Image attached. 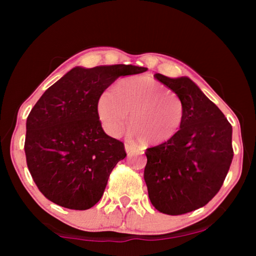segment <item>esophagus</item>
<instances>
[{
	"instance_id": "obj_1",
	"label": "esophagus",
	"mask_w": 256,
	"mask_h": 256,
	"mask_svg": "<svg viewBox=\"0 0 256 256\" xmlns=\"http://www.w3.org/2000/svg\"><path fill=\"white\" fill-rule=\"evenodd\" d=\"M134 149H136V146L130 144H125V150H126V152H131V151H133Z\"/></svg>"
}]
</instances>
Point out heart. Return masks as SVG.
<instances>
[{
	"label": "heart",
	"mask_w": 256,
	"mask_h": 256,
	"mask_svg": "<svg viewBox=\"0 0 256 256\" xmlns=\"http://www.w3.org/2000/svg\"><path fill=\"white\" fill-rule=\"evenodd\" d=\"M132 134L144 146L170 141L182 128L185 106L178 94L151 78H128L112 92L102 94L98 115L112 136H120L128 123Z\"/></svg>",
	"instance_id": "heart-1"
}]
</instances>
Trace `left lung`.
Instances as JSON below:
<instances>
[{
    "mask_svg": "<svg viewBox=\"0 0 256 256\" xmlns=\"http://www.w3.org/2000/svg\"><path fill=\"white\" fill-rule=\"evenodd\" d=\"M154 78L182 98L185 116L170 141L146 150L144 176L156 209L184 214L204 206L222 188L234 157L232 128L188 78Z\"/></svg>",
    "mask_w": 256,
    "mask_h": 256,
    "instance_id": "1",
    "label": "left lung"
}]
</instances>
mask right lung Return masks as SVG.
<instances>
[{
    "label": "right lung",
    "instance_id": "obj_1",
    "mask_svg": "<svg viewBox=\"0 0 256 256\" xmlns=\"http://www.w3.org/2000/svg\"><path fill=\"white\" fill-rule=\"evenodd\" d=\"M146 71L125 64L76 66L42 94L28 115L24 152L46 198L72 210L90 209L100 200L126 152L123 142L104 132L99 98L120 76Z\"/></svg>",
    "mask_w": 256,
    "mask_h": 256
}]
</instances>
